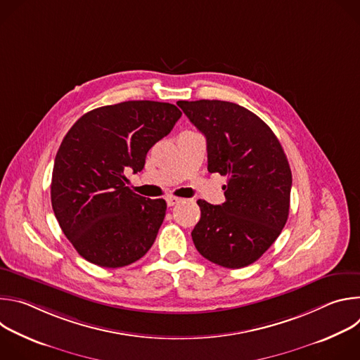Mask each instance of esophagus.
I'll use <instances>...</instances> for the list:
<instances>
[{
    "label": "esophagus",
    "mask_w": 360,
    "mask_h": 360,
    "mask_svg": "<svg viewBox=\"0 0 360 360\" xmlns=\"http://www.w3.org/2000/svg\"><path fill=\"white\" fill-rule=\"evenodd\" d=\"M182 199L181 198H176V196H168L167 198V203H168V207H174V205H176V203H179Z\"/></svg>",
    "instance_id": "1"
}]
</instances>
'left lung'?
I'll return each mask as SVG.
<instances>
[{
	"label": "left lung",
	"mask_w": 360,
	"mask_h": 360,
	"mask_svg": "<svg viewBox=\"0 0 360 360\" xmlns=\"http://www.w3.org/2000/svg\"><path fill=\"white\" fill-rule=\"evenodd\" d=\"M207 138L208 171L228 176L225 202L198 200L192 231L198 252L229 269L258 261L281 235L289 215L292 172L272 129L249 110L218 99L178 101Z\"/></svg>",
	"instance_id": "left-lung-1"
}]
</instances>
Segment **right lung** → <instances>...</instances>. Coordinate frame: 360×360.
I'll return each instance as SVG.
<instances>
[{
	"label": "right lung",
	"mask_w": 360,
	"mask_h": 360,
	"mask_svg": "<svg viewBox=\"0 0 360 360\" xmlns=\"http://www.w3.org/2000/svg\"><path fill=\"white\" fill-rule=\"evenodd\" d=\"M182 112L168 102L125 101L82 115L57 152L51 203L56 218L88 262L122 268L155 242L167 202L125 186V171H142L148 150Z\"/></svg>",
	"instance_id": "right-lung-1"
}]
</instances>
